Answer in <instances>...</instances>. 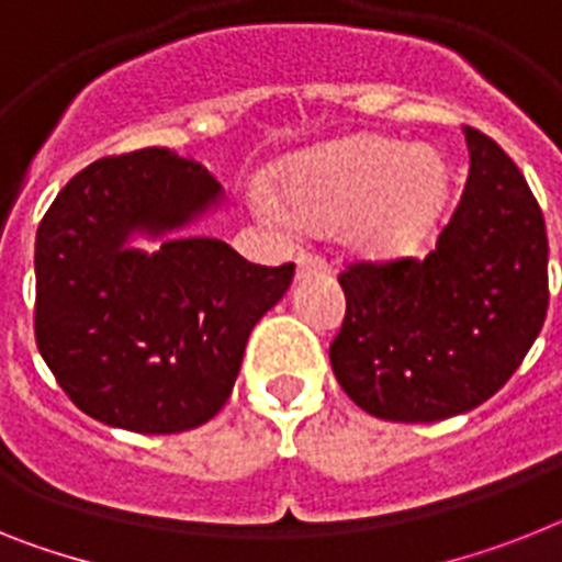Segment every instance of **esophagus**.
<instances>
[{"instance_id": "esophagus-1", "label": "esophagus", "mask_w": 562, "mask_h": 562, "mask_svg": "<svg viewBox=\"0 0 562 562\" xmlns=\"http://www.w3.org/2000/svg\"><path fill=\"white\" fill-rule=\"evenodd\" d=\"M328 271V262L317 254H300L296 257V277L303 280V277H311V273H325Z\"/></svg>"}]
</instances>
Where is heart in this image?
<instances>
[{"label": "heart", "mask_w": 562, "mask_h": 562, "mask_svg": "<svg viewBox=\"0 0 562 562\" xmlns=\"http://www.w3.org/2000/svg\"><path fill=\"white\" fill-rule=\"evenodd\" d=\"M449 200V165L434 148L357 136L294 159L282 173V200L262 182L251 202L282 228H342V239L366 259H403L431 237Z\"/></svg>", "instance_id": "b5f03b06"}]
</instances>
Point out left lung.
I'll return each mask as SVG.
<instances>
[{"label":"left lung","mask_w":562,"mask_h":562,"mask_svg":"<svg viewBox=\"0 0 562 562\" xmlns=\"http://www.w3.org/2000/svg\"><path fill=\"white\" fill-rule=\"evenodd\" d=\"M471 171L426 259L353 262L337 383L394 423L457 417L494 397L535 346L549 308L543 211L506 150L465 128Z\"/></svg>","instance_id":"obj_1"}]
</instances>
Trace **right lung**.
I'll return each instance as SVG.
<instances>
[{
  "instance_id": "right-lung-1",
  "label": "right lung",
  "mask_w": 562,
  "mask_h": 562,
  "mask_svg": "<svg viewBox=\"0 0 562 562\" xmlns=\"http://www.w3.org/2000/svg\"><path fill=\"white\" fill-rule=\"evenodd\" d=\"M225 202L200 162L143 148L91 162L36 231V346L79 412L177 434L209 423L294 262L254 266L223 239L177 237ZM134 236L159 238L154 255Z\"/></svg>"
}]
</instances>
